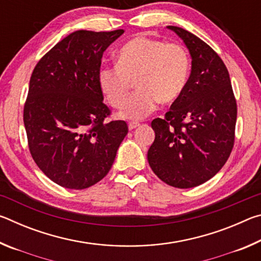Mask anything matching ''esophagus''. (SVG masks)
Listing matches in <instances>:
<instances>
[{"label": "esophagus", "mask_w": 261, "mask_h": 261, "mask_svg": "<svg viewBox=\"0 0 261 261\" xmlns=\"http://www.w3.org/2000/svg\"><path fill=\"white\" fill-rule=\"evenodd\" d=\"M127 125H129L130 130H134V129H136L137 126H139L140 124H139V122H129V124H127Z\"/></svg>", "instance_id": "1"}]
</instances>
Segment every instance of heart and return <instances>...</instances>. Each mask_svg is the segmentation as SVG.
Instances as JSON below:
<instances>
[{"mask_svg":"<svg viewBox=\"0 0 261 261\" xmlns=\"http://www.w3.org/2000/svg\"><path fill=\"white\" fill-rule=\"evenodd\" d=\"M190 57L185 48L138 35L117 54V64L100 69L101 90L114 108H121L136 82L139 90L120 113L126 120H139L152 113L159 102L173 103L180 98L190 78Z\"/></svg>","mask_w":261,"mask_h":261,"instance_id":"heart-1","label":"heart"}]
</instances>
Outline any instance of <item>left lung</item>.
<instances>
[{"label":"left lung","mask_w":261,"mask_h":261,"mask_svg":"<svg viewBox=\"0 0 261 261\" xmlns=\"http://www.w3.org/2000/svg\"><path fill=\"white\" fill-rule=\"evenodd\" d=\"M167 28L188 47L191 74L165 118L152 121L155 139L147 160L163 182L189 189L211 179L227 162L235 141L237 105L220 56L189 31Z\"/></svg>","instance_id":"obj_1"}]
</instances>
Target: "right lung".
Here are the masks:
<instances>
[{"instance_id":"right-lung-1","label":"right lung","mask_w":261,"mask_h":261,"mask_svg":"<svg viewBox=\"0 0 261 261\" xmlns=\"http://www.w3.org/2000/svg\"><path fill=\"white\" fill-rule=\"evenodd\" d=\"M124 33L76 31L38 62L30 79L24 125L33 160L48 178L90 188L112 168L127 135L124 121H106L98 74L103 51Z\"/></svg>"}]
</instances>
